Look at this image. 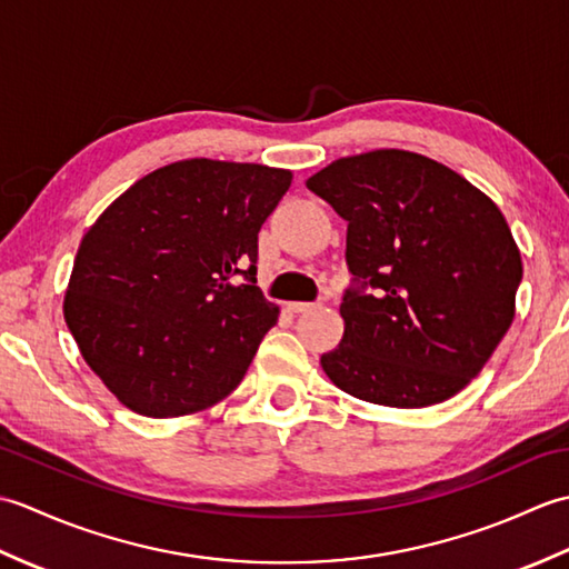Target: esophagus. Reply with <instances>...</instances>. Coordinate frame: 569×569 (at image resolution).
<instances>
[{
  "label": "esophagus",
  "mask_w": 569,
  "mask_h": 569,
  "mask_svg": "<svg viewBox=\"0 0 569 569\" xmlns=\"http://www.w3.org/2000/svg\"><path fill=\"white\" fill-rule=\"evenodd\" d=\"M316 308H318L316 303H288V310H291V312H310Z\"/></svg>",
  "instance_id": "esophagus-1"
}]
</instances>
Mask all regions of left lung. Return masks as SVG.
Returning <instances> with one entry per match:
<instances>
[{"label":"left lung","mask_w":569,"mask_h":569,"mask_svg":"<svg viewBox=\"0 0 569 569\" xmlns=\"http://www.w3.org/2000/svg\"><path fill=\"white\" fill-rule=\"evenodd\" d=\"M347 220L342 342L320 357L345 393L426 408L485 369L516 318L521 251L499 204L438 161L403 149L345 156L306 180Z\"/></svg>","instance_id":"left-lung-1"}]
</instances>
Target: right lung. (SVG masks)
I'll return each mask as SVG.
<instances>
[{"label": "right lung", "mask_w": 569, "mask_h": 569, "mask_svg": "<svg viewBox=\"0 0 569 569\" xmlns=\"http://www.w3.org/2000/svg\"><path fill=\"white\" fill-rule=\"evenodd\" d=\"M293 173L188 159L124 190L84 232L63 298L80 355L119 403L180 418L232 393L278 320L257 239ZM244 272L247 284L231 276Z\"/></svg>", "instance_id": "1"}]
</instances>
